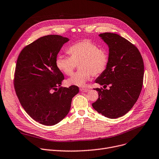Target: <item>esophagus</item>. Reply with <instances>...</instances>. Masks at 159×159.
<instances>
[{"label":"esophagus","mask_w":159,"mask_h":159,"mask_svg":"<svg viewBox=\"0 0 159 159\" xmlns=\"http://www.w3.org/2000/svg\"><path fill=\"white\" fill-rule=\"evenodd\" d=\"M80 91H82V92H88V91H89V89L86 88H80Z\"/></svg>","instance_id":"34e87169"}]
</instances>
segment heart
I'll list each match as a JSON object with an SVG mask.
<instances>
[{"label":"heart","mask_w":159,"mask_h":159,"mask_svg":"<svg viewBox=\"0 0 159 159\" xmlns=\"http://www.w3.org/2000/svg\"><path fill=\"white\" fill-rule=\"evenodd\" d=\"M70 56L58 55L56 66L66 75H72L79 64L80 70L67 80V84L84 86L91 76H98L106 68L109 60L107 52L89 40H84L72 45L68 49Z\"/></svg>","instance_id":"obj_1"}]
</instances>
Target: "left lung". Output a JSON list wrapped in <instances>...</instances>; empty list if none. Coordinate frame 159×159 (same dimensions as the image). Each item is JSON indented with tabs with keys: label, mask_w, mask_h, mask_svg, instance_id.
Wrapping results in <instances>:
<instances>
[{
	"label": "left lung",
	"mask_w": 159,
	"mask_h": 159,
	"mask_svg": "<svg viewBox=\"0 0 159 159\" xmlns=\"http://www.w3.org/2000/svg\"><path fill=\"white\" fill-rule=\"evenodd\" d=\"M99 37L109 47V60L95 80L104 89H94L98 98L92 106L106 117L116 119L126 114L137 101L143 84L144 62L138 48L119 35L104 33Z\"/></svg>",
	"instance_id": "left-lung-1"
}]
</instances>
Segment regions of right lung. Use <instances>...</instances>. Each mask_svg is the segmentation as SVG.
I'll list each match as a JSON object with an SVG mask.
<instances>
[{
	"instance_id": "1",
	"label": "right lung",
	"mask_w": 159,
	"mask_h": 159,
	"mask_svg": "<svg viewBox=\"0 0 159 159\" xmlns=\"http://www.w3.org/2000/svg\"><path fill=\"white\" fill-rule=\"evenodd\" d=\"M69 39L58 35L42 37L24 47L16 61L14 88L20 103L35 121L46 126L61 122L68 114L77 86L61 87L64 79L56 58Z\"/></svg>"
}]
</instances>
